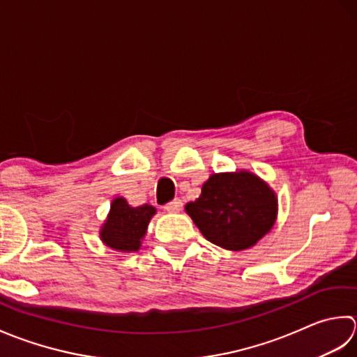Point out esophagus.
Instances as JSON below:
<instances>
[{"label": "esophagus", "mask_w": 357, "mask_h": 357, "mask_svg": "<svg viewBox=\"0 0 357 357\" xmlns=\"http://www.w3.org/2000/svg\"><path fill=\"white\" fill-rule=\"evenodd\" d=\"M163 208H165V211H168V213H180L181 208H183V202H181L180 199H174V200L166 203Z\"/></svg>", "instance_id": "esophagus-1"}]
</instances>
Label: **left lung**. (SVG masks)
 Wrapping results in <instances>:
<instances>
[{"mask_svg": "<svg viewBox=\"0 0 357 357\" xmlns=\"http://www.w3.org/2000/svg\"><path fill=\"white\" fill-rule=\"evenodd\" d=\"M185 209L206 240L240 251L256 245L273 228L278 200L265 181L240 171L211 176L200 197Z\"/></svg>", "mask_w": 357, "mask_h": 357, "instance_id": "left-lung-1", "label": "left lung"}]
</instances>
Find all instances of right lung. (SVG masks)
I'll list each match as a JSON object with an SVG mask.
<instances>
[{
	"mask_svg": "<svg viewBox=\"0 0 357 357\" xmlns=\"http://www.w3.org/2000/svg\"><path fill=\"white\" fill-rule=\"evenodd\" d=\"M154 214V206L143 205L132 208L125 199L117 197L112 202L111 213L100 232L101 240L112 250L121 252L137 251Z\"/></svg>",
	"mask_w": 357,
	"mask_h": 357,
	"instance_id": "add662e5",
	"label": "right lung"
}]
</instances>
